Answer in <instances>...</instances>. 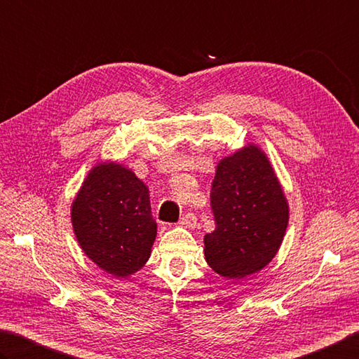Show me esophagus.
<instances>
[{"label":"esophagus","instance_id":"obj_1","mask_svg":"<svg viewBox=\"0 0 359 359\" xmlns=\"http://www.w3.org/2000/svg\"><path fill=\"white\" fill-rule=\"evenodd\" d=\"M180 225L187 226V228H195V226H197V217H195L192 212H186L180 219Z\"/></svg>","mask_w":359,"mask_h":359}]
</instances>
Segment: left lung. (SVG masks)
I'll return each instance as SVG.
<instances>
[{"label":"left lung","instance_id":"1","mask_svg":"<svg viewBox=\"0 0 359 359\" xmlns=\"http://www.w3.org/2000/svg\"><path fill=\"white\" fill-rule=\"evenodd\" d=\"M215 229L205 236L209 266L243 278L273 259L285 238L289 208L266 154L248 145L222 159L211 187Z\"/></svg>","mask_w":359,"mask_h":359}]
</instances>
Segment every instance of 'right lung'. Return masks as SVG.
Wrapping results in <instances>:
<instances>
[{"instance_id": "obj_1", "label": "right lung", "mask_w": 359, "mask_h": 359, "mask_svg": "<svg viewBox=\"0 0 359 359\" xmlns=\"http://www.w3.org/2000/svg\"><path fill=\"white\" fill-rule=\"evenodd\" d=\"M81 248L104 272L131 275L150 258L156 238L150 191L131 170L107 162L93 167L72 206Z\"/></svg>"}]
</instances>
